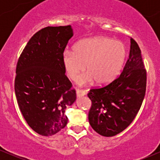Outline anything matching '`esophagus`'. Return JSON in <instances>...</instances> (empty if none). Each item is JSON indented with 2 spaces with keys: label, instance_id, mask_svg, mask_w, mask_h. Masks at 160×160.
Returning a JSON list of instances; mask_svg holds the SVG:
<instances>
[{
  "label": "esophagus",
  "instance_id": "34e87169",
  "mask_svg": "<svg viewBox=\"0 0 160 160\" xmlns=\"http://www.w3.org/2000/svg\"><path fill=\"white\" fill-rule=\"evenodd\" d=\"M86 94V92L83 90H80V89H77V98H81V97L84 96Z\"/></svg>",
  "mask_w": 160,
  "mask_h": 160
}]
</instances>
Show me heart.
Here are the masks:
<instances>
[{
  "instance_id": "obj_1",
  "label": "heart",
  "mask_w": 160,
  "mask_h": 160,
  "mask_svg": "<svg viewBox=\"0 0 160 160\" xmlns=\"http://www.w3.org/2000/svg\"><path fill=\"white\" fill-rule=\"evenodd\" d=\"M127 49L122 42L105 36L87 38L76 45L74 50L66 49L62 53V63L67 76L75 81L82 75L80 84L93 81L106 86L114 81L124 67Z\"/></svg>"
}]
</instances>
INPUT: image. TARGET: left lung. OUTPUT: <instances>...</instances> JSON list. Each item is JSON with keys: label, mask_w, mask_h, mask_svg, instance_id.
<instances>
[{"label": "left lung", "mask_w": 160, "mask_h": 160, "mask_svg": "<svg viewBox=\"0 0 160 160\" xmlns=\"http://www.w3.org/2000/svg\"><path fill=\"white\" fill-rule=\"evenodd\" d=\"M146 90V70L141 50L131 38L129 57L123 71L110 84L93 88L88 119L90 126L101 135L111 137L124 131L138 114Z\"/></svg>", "instance_id": "left-lung-1"}]
</instances>
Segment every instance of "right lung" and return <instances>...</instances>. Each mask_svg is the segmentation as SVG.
I'll return each mask as SVG.
<instances>
[{"mask_svg": "<svg viewBox=\"0 0 160 160\" xmlns=\"http://www.w3.org/2000/svg\"><path fill=\"white\" fill-rule=\"evenodd\" d=\"M72 35L71 25L46 27L30 38L18 61L14 91L19 108L28 125L43 136L67 125L65 110L77 98L62 63Z\"/></svg>", "mask_w": 160, "mask_h": 160, "instance_id": "obj_1", "label": "right lung"}]
</instances>
